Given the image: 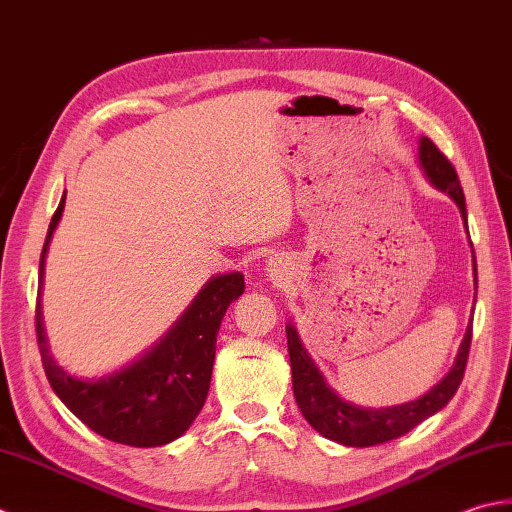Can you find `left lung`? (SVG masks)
Returning a JSON list of instances; mask_svg holds the SVG:
<instances>
[{"mask_svg": "<svg viewBox=\"0 0 512 512\" xmlns=\"http://www.w3.org/2000/svg\"><path fill=\"white\" fill-rule=\"evenodd\" d=\"M420 165L437 190H442L453 198L457 207H460L462 218L466 221V201L460 179H457V172L451 161L440 152V148L426 137L420 139ZM473 271L477 280L475 252ZM471 338L473 325H468L453 369L448 371L446 378L437 384V387L422 395L420 400L387 406V409H362V406L340 400L338 395L327 387V382L320 375L314 360L309 358V353L302 347L294 325H287L291 380H294V398L298 402V409L320 435H325L327 440L344 446L362 448L395 440V437L409 433L417 424L424 422L426 417H431L433 413L444 409V406L451 402L464 378L468 351H471Z\"/></svg>", "mask_w": 512, "mask_h": 512, "instance_id": "obj_1", "label": "left lung"}]
</instances>
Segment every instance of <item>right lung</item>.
Segmentation results:
<instances>
[{
  "label": "right lung",
  "instance_id": "1",
  "mask_svg": "<svg viewBox=\"0 0 512 512\" xmlns=\"http://www.w3.org/2000/svg\"><path fill=\"white\" fill-rule=\"evenodd\" d=\"M66 194L52 214L39 260V283L52 232L64 212ZM245 291L241 271L214 276L190 309L143 358L99 380L72 378L48 353L37 298L35 327L46 378L57 398L79 420L110 442L137 448L163 446L181 437L210 391L216 336L227 307Z\"/></svg>",
  "mask_w": 512,
  "mask_h": 512
}]
</instances>
